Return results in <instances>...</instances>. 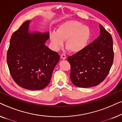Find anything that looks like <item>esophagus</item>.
<instances>
[{
    "label": "esophagus",
    "instance_id": "34e87169",
    "mask_svg": "<svg viewBox=\"0 0 122 122\" xmlns=\"http://www.w3.org/2000/svg\"><path fill=\"white\" fill-rule=\"evenodd\" d=\"M61 58H62L63 59H66V55H64V54H61Z\"/></svg>",
    "mask_w": 122,
    "mask_h": 122
}]
</instances>
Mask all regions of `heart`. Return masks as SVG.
<instances>
[{
    "instance_id": "heart-1",
    "label": "heart",
    "mask_w": 122,
    "mask_h": 122,
    "mask_svg": "<svg viewBox=\"0 0 122 122\" xmlns=\"http://www.w3.org/2000/svg\"><path fill=\"white\" fill-rule=\"evenodd\" d=\"M51 46L58 51L66 41V47L72 53H78L86 47L91 36V30L76 20H69L59 25L56 32L50 33Z\"/></svg>"
}]
</instances>
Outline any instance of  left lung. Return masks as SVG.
Here are the masks:
<instances>
[{
    "instance_id": "left-lung-1",
    "label": "left lung",
    "mask_w": 122,
    "mask_h": 122,
    "mask_svg": "<svg viewBox=\"0 0 122 122\" xmlns=\"http://www.w3.org/2000/svg\"><path fill=\"white\" fill-rule=\"evenodd\" d=\"M100 35L82 51L68 57L70 78L78 87L96 86L104 81L113 64L114 52L111 34L99 24Z\"/></svg>"
}]
</instances>
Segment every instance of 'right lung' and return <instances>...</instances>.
<instances>
[{
  "mask_svg": "<svg viewBox=\"0 0 122 122\" xmlns=\"http://www.w3.org/2000/svg\"><path fill=\"white\" fill-rule=\"evenodd\" d=\"M30 23L25 21L13 33L6 61L10 73L18 86L37 91L49 84L60 56L45 44L49 33L29 32Z\"/></svg>",
  "mask_w": 122,
  "mask_h": 122,
  "instance_id": "add662e5",
  "label": "right lung"
}]
</instances>
